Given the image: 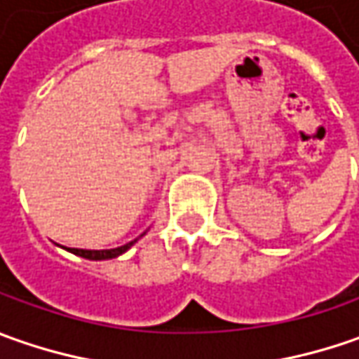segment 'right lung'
Masks as SVG:
<instances>
[{"instance_id": "right-lung-1", "label": "right lung", "mask_w": 359, "mask_h": 359, "mask_svg": "<svg viewBox=\"0 0 359 359\" xmlns=\"http://www.w3.org/2000/svg\"><path fill=\"white\" fill-rule=\"evenodd\" d=\"M144 233H145V231H144ZM144 233H142V236H144ZM142 236H140V238H142ZM140 238L131 240L130 243H126V245L114 248V250H79V248H67V252H72V254L79 255V257H86V259L102 262V259H111V257H118V255L126 254V252H128L131 245H133L135 241L140 240Z\"/></svg>"}]
</instances>
